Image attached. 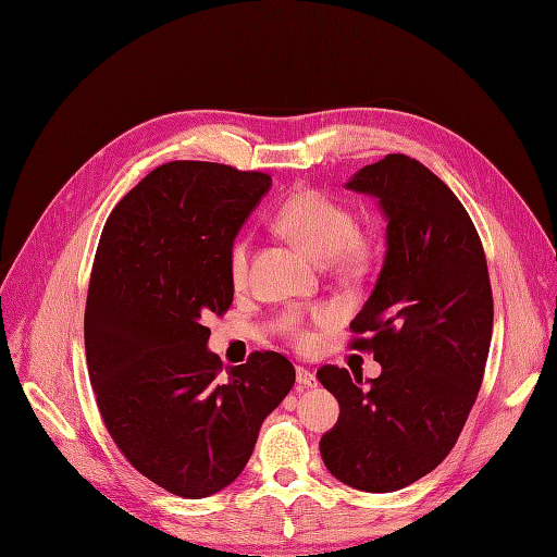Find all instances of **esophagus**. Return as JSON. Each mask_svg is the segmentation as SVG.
<instances>
[{"mask_svg":"<svg viewBox=\"0 0 557 557\" xmlns=\"http://www.w3.org/2000/svg\"><path fill=\"white\" fill-rule=\"evenodd\" d=\"M296 380L300 386H317V375H313L309 369L305 367H298L296 369Z\"/></svg>","mask_w":557,"mask_h":557,"instance_id":"34e87169","label":"esophagus"}]
</instances>
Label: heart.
Wrapping results in <instances>:
<instances>
[{
    "mask_svg": "<svg viewBox=\"0 0 557 557\" xmlns=\"http://www.w3.org/2000/svg\"><path fill=\"white\" fill-rule=\"evenodd\" d=\"M280 234L296 240L311 257L327 261L344 275H361L371 263L369 238L357 230L355 213L319 188H300L288 196L273 215ZM250 269V240L236 238L227 255V273L234 286H244ZM336 319L332 305H317L309 313L286 311L277 327L288 342L305 348L311 344V323L325 325Z\"/></svg>",
    "mask_w": 557,
    "mask_h": 557,
    "instance_id": "obj_1",
    "label": "heart"
}]
</instances>
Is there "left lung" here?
Returning a JSON list of instances; mask_svg holds the SVG:
<instances>
[{"mask_svg":"<svg viewBox=\"0 0 557 557\" xmlns=\"http://www.w3.org/2000/svg\"><path fill=\"white\" fill-rule=\"evenodd\" d=\"M348 188L380 198L389 221L382 271L348 342L373 352L382 373L361 382L334 364L317 371L342 407L321 455L336 480L384 494L453 450L485 375L494 298L471 215L421 161L386 154Z\"/></svg>","mask_w":557,"mask_h":557,"instance_id":"obj_1","label":"left lung"}]
</instances>
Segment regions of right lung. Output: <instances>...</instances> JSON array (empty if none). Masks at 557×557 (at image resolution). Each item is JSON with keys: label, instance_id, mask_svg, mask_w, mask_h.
Listing matches in <instances>:
<instances>
[{"label": "right lung", "instance_id": "right-lung-1", "mask_svg": "<svg viewBox=\"0 0 557 557\" xmlns=\"http://www.w3.org/2000/svg\"><path fill=\"white\" fill-rule=\"evenodd\" d=\"M271 182L223 163H163L115 205L95 252L84 317L95 400L127 462L182 498L238 478L296 382L275 350L223 369L202 325L232 305L227 255Z\"/></svg>", "mask_w": 557, "mask_h": 557}]
</instances>
